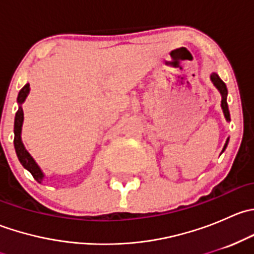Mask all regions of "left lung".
Instances as JSON below:
<instances>
[{"instance_id": "1", "label": "left lung", "mask_w": 254, "mask_h": 254, "mask_svg": "<svg viewBox=\"0 0 254 254\" xmlns=\"http://www.w3.org/2000/svg\"><path fill=\"white\" fill-rule=\"evenodd\" d=\"M210 79H211V82L214 83V86L216 87L217 91H219L220 94H221V108H222V112H224L225 119H226V122H231V118H230L229 106H227V88H226V84L224 83V81H222V79L219 77V75H217L216 72H212L211 75H210ZM229 140L230 139L227 137V140H226V142H225L224 148H222L221 153L224 152L225 150H226L227 143H229Z\"/></svg>"}]
</instances>
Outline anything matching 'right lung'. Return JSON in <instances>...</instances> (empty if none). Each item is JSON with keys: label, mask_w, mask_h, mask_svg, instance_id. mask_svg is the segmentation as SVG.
Returning <instances> with one entry per match:
<instances>
[{"label": "right lung", "mask_w": 254, "mask_h": 254, "mask_svg": "<svg viewBox=\"0 0 254 254\" xmlns=\"http://www.w3.org/2000/svg\"><path fill=\"white\" fill-rule=\"evenodd\" d=\"M30 91L29 83L25 84L22 89L19 91L17 97V103H18V111L16 113V118H14V148H16L17 157L19 160V162L22 163L23 167L25 170L29 171L32 173V176L34 177L35 181L38 183H42L44 181V173L40 170V167L38 166V163L35 162L34 158L32 157L29 152L27 151V148L24 147V143L22 141V127H23V120H24V114H23L22 104L24 103L25 98L28 97Z\"/></svg>", "instance_id": "1"}]
</instances>
